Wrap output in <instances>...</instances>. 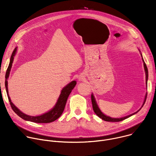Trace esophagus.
Wrapping results in <instances>:
<instances>
[{"label": "esophagus", "instance_id": "obj_1", "mask_svg": "<svg viewBox=\"0 0 156 156\" xmlns=\"http://www.w3.org/2000/svg\"><path fill=\"white\" fill-rule=\"evenodd\" d=\"M78 80H79L80 81H83V80H85V78H84V76L83 75H80V76H79V78H78Z\"/></svg>", "mask_w": 156, "mask_h": 156}]
</instances>
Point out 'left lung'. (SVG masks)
<instances>
[{
  "label": "left lung",
  "mask_w": 156,
  "mask_h": 156,
  "mask_svg": "<svg viewBox=\"0 0 156 156\" xmlns=\"http://www.w3.org/2000/svg\"><path fill=\"white\" fill-rule=\"evenodd\" d=\"M140 51V50H139ZM141 57H142V59H143V64H144V70H145V73H146V87H147V80H148V70H147V66L143 60V56H142V54L141 53ZM146 98H147V93L146 94V96H145V98H144V102H143V104L141 106V107L137 111V112L133 113L132 114H130L129 115H127V116H125L124 117H121V118H112L110 117L109 116H107L105 115V114H104L102 112L101 110H100V108H99L98 107V105L97 104V102L96 101V99H95V98L93 95V94L92 93L91 94V101H92V104H93V110L94 112H95V114L101 119H102L103 120H105V121H107V122H120V121H122L133 115H135V114H136L138 112H139V111L141 110V108L143 107V106L144 105L145 102H146Z\"/></svg>",
  "instance_id": "obj_1"
}]
</instances>
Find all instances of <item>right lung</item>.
Segmentation results:
<instances>
[{
  "mask_svg": "<svg viewBox=\"0 0 156 156\" xmlns=\"http://www.w3.org/2000/svg\"><path fill=\"white\" fill-rule=\"evenodd\" d=\"M17 48H16L13 52L12 54L11 57H10V63L9 65V67L7 69V70L5 74V86L6 88V91L7 94V96L9 98V101L10 102V104L12 107V108L14 112L21 119H23V120H25L27 121H30L33 122L34 123H51L52 122L55 120H56L57 119H58L60 115L62 114L66 101H67V99L71 93L73 89L75 87V85L76 84V81H72L70 83H69L67 85H66L61 91L60 94L57 99V101L54 107L50 110L48 112L46 113H44L42 115H39V116H31L27 115L24 113H23L12 102L10 99V98L9 94V91H8V78L9 77L10 75V72L11 70V68L12 66L13 61L14 59V56L16 54V49Z\"/></svg>",
  "mask_w": 156,
  "mask_h": 156,
  "instance_id": "right-lung-1",
  "label": "right lung"
}]
</instances>
